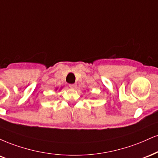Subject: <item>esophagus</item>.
Returning <instances> with one entry per match:
<instances>
[{"mask_svg": "<svg viewBox=\"0 0 158 158\" xmlns=\"http://www.w3.org/2000/svg\"><path fill=\"white\" fill-rule=\"evenodd\" d=\"M69 86L71 89H76V88H77V84H72V85H70Z\"/></svg>", "mask_w": 158, "mask_h": 158, "instance_id": "34e87169", "label": "esophagus"}]
</instances>
